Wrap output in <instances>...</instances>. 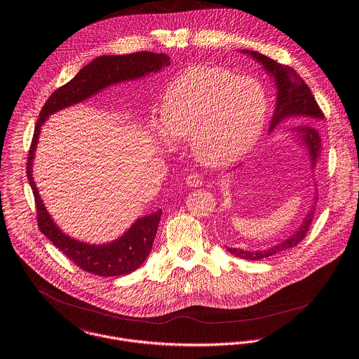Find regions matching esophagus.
Instances as JSON below:
<instances>
[{
	"label": "esophagus",
	"mask_w": 359,
	"mask_h": 359,
	"mask_svg": "<svg viewBox=\"0 0 359 359\" xmlns=\"http://www.w3.org/2000/svg\"><path fill=\"white\" fill-rule=\"evenodd\" d=\"M186 183L190 187H201L204 184V177L201 173H191L187 176Z\"/></svg>",
	"instance_id": "esophagus-1"
}]
</instances>
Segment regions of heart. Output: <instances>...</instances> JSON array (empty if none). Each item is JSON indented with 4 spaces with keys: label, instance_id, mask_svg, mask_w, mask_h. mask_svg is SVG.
<instances>
[{
    "label": "heart",
    "instance_id": "1",
    "mask_svg": "<svg viewBox=\"0 0 359 359\" xmlns=\"http://www.w3.org/2000/svg\"><path fill=\"white\" fill-rule=\"evenodd\" d=\"M269 101L255 79L214 65H197L168 86L161 123L173 140H189L198 161L226 166L241 159L258 142ZM155 128L159 125L155 122Z\"/></svg>",
    "mask_w": 359,
    "mask_h": 359
}]
</instances>
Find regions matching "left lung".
<instances>
[{
	"mask_svg": "<svg viewBox=\"0 0 359 359\" xmlns=\"http://www.w3.org/2000/svg\"><path fill=\"white\" fill-rule=\"evenodd\" d=\"M243 53L250 54L254 60L261 62L268 73H271L275 77L276 87H278V104H276V111H275V115L272 119L271 132L275 129V126L280 121H283L285 118H290V116H302L309 121L325 118L322 109L319 108L315 97L311 93V88L306 86V83L291 67L278 64L272 58L262 55L261 53H257V51H243ZM295 130L298 133H301L304 144L306 145V148L309 151L312 168H313L319 158V152H320L319 135L313 128H309V126H301ZM313 210L309 211V214L305 217L299 230L295 231L290 238H287L280 244H276L265 251H255V252L244 251L240 248H231V247H227V250L230 254H233L238 258L250 259V261H259V259H264L268 257H273V255L279 254L280 251L297 247L309 230V226H311V222L313 217Z\"/></svg>",
	"mask_w": 359,
	"mask_h": 359,
	"instance_id": "1",
	"label": "left lung"
}]
</instances>
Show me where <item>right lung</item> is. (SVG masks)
Returning a JSON list of instances; mask_svg holds the SVG:
<instances>
[{
	"mask_svg": "<svg viewBox=\"0 0 359 359\" xmlns=\"http://www.w3.org/2000/svg\"><path fill=\"white\" fill-rule=\"evenodd\" d=\"M168 65H170L168 55L148 51L95 58L77 73L71 81L55 90L40 112L26 163L27 180L33 190L36 203L37 224L40 231L84 272L111 278L128 275L140 268L152 248L158 223L161 220V211L137 219L121 238L109 244H84L64 234L48 215L33 182L32 165L41 126L51 114L80 102L111 84L139 79L148 73L158 72L161 68Z\"/></svg>",
	"mask_w": 359,
	"mask_h": 359,
	"instance_id": "right-lung-1",
	"label": "right lung"
}]
</instances>
